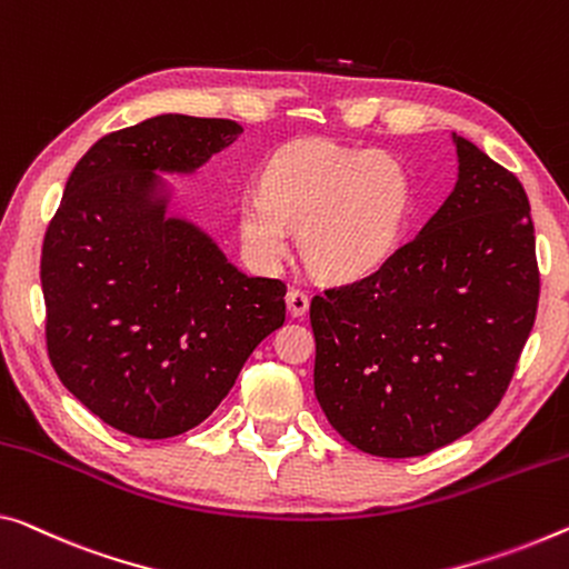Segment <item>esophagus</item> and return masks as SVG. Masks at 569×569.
Instances as JSON below:
<instances>
[{
	"mask_svg": "<svg viewBox=\"0 0 569 569\" xmlns=\"http://www.w3.org/2000/svg\"><path fill=\"white\" fill-rule=\"evenodd\" d=\"M308 308H310V297L302 290L287 292V312H290L292 318H302V315L308 312Z\"/></svg>",
	"mask_w": 569,
	"mask_h": 569,
	"instance_id": "34e87169",
	"label": "esophagus"
}]
</instances>
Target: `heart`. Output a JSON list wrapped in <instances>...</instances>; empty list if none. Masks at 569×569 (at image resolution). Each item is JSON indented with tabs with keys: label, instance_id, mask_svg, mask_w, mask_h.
Listing matches in <instances>:
<instances>
[{
	"label": "heart",
	"instance_id": "obj_1",
	"mask_svg": "<svg viewBox=\"0 0 569 569\" xmlns=\"http://www.w3.org/2000/svg\"><path fill=\"white\" fill-rule=\"evenodd\" d=\"M412 178L395 154L351 150L322 139L282 147L267 162L261 188L236 203L243 254L274 272L297 247L315 274L353 282L381 269L405 241Z\"/></svg>",
	"mask_w": 569,
	"mask_h": 569
}]
</instances>
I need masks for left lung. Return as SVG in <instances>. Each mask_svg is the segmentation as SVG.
Segmentation results:
<instances>
[{
  "label": "left lung",
  "mask_w": 569,
  "mask_h": 569,
  "mask_svg": "<svg viewBox=\"0 0 569 569\" xmlns=\"http://www.w3.org/2000/svg\"><path fill=\"white\" fill-rule=\"evenodd\" d=\"M458 180L373 274L310 302L315 397L358 450L415 458L456 442L501 401L535 326L529 198L452 132Z\"/></svg>",
  "instance_id": "8db88e82"
}]
</instances>
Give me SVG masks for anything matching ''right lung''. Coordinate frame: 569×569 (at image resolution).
<instances>
[{"mask_svg":"<svg viewBox=\"0 0 569 569\" xmlns=\"http://www.w3.org/2000/svg\"><path fill=\"white\" fill-rule=\"evenodd\" d=\"M243 129L160 113L76 164L42 243L48 353L63 387L117 430L164 440L221 405L284 322V284L249 277L186 216L164 174H196Z\"/></svg>","mask_w":569,"mask_h":569,"instance_id":"add662e5","label":"right lung"}]
</instances>
